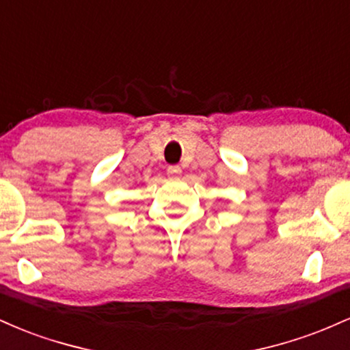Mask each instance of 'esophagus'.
Here are the masks:
<instances>
[{
	"instance_id": "1",
	"label": "esophagus",
	"mask_w": 350,
	"mask_h": 350,
	"mask_svg": "<svg viewBox=\"0 0 350 350\" xmlns=\"http://www.w3.org/2000/svg\"><path fill=\"white\" fill-rule=\"evenodd\" d=\"M180 172H183V170H180L179 166H170V167H167V174H170L171 178H179Z\"/></svg>"
}]
</instances>
